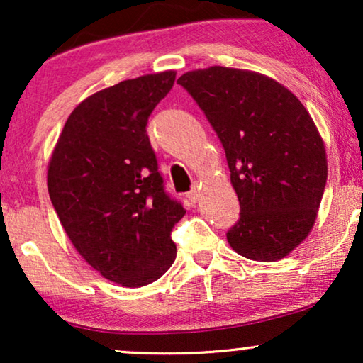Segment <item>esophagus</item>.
I'll use <instances>...</instances> for the list:
<instances>
[{"mask_svg": "<svg viewBox=\"0 0 363 363\" xmlns=\"http://www.w3.org/2000/svg\"><path fill=\"white\" fill-rule=\"evenodd\" d=\"M200 186L198 185H195L191 188V191L188 193V198H190V201H193V203H196V201H200Z\"/></svg>", "mask_w": 363, "mask_h": 363, "instance_id": "1", "label": "esophagus"}]
</instances>
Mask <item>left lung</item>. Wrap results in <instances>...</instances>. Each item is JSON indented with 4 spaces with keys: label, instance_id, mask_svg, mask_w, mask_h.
Returning a JSON list of instances; mask_svg holds the SVG:
<instances>
[{
    "label": "left lung",
    "instance_id": "left-lung-1",
    "mask_svg": "<svg viewBox=\"0 0 363 363\" xmlns=\"http://www.w3.org/2000/svg\"><path fill=\"white\" fill-rule=\"evenodd\" d=\"M177 82L226 152L241 206L230 246L252 261L286 257L309 236L327 182L325 145L307 108L282 84L246 69H196Z\"/></svg>",
    "mask_w": 363,
    "mask_h": 363
}]
</instances>
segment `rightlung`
Segmentation results:
<instances>
[{
    "label": "right lung",
    "mask_w": 363,
    "mask_h": 363,
    "mask_svg": "<svg viewBox=\"0 0 363 363\" xmlns=\"http://www.w3.org/2000/svg\"><path fill=\"white\" fill-rule=\"evenodd\" d=\"M175 76L145 74L84 99L48 163L49 198L69 240L123 287L160 279L177 257L170 231L186 211L163 190L145 128Z\"/></svg>",
    "instance_id": "add662e5"
}]
</instances>
